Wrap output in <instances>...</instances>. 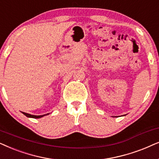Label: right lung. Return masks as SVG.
I'll use <instances>...</instances> for the list:
<instances>
[{
    "label": "right lung",
    "mask_w": 159,
    "mask_h": 159,
    "mask_svg": "<svg viewBox=\"0 0 159 159\" xmlns=\"http://www.w3.org/2000/svg\"><path fill=\"white\" fill-rule=\"evenodd\" d=\"M22 113L24 114L25 116H26L27 117L33 118H42V117H43V116H47V115H48V114H49V113H47V114H44V115H41V116H35V115H31V114H29V113H24V112H22Z\"/></svg>",
    "instance_id": "add662e5"
}]
</instances>
